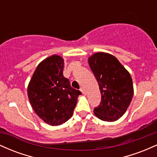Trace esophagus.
Listing matches in <instances>:
<instances>
[{"label":"esophagus","instance_id":"34e87169","mask_svg":"<svg viewBox=\"0 0 157 157\" xmlns=\"http://www.w3.org/2000/svg\"><path fill=\"white\" fill-rule=\"evenodd\" d=\"M80 91H81V92H82V94H86V92H85V91H84L83 88H81V89H80Z\"/></svg>","mask_w":157,"mask_h":157}]
</instances>
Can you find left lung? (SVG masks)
Here are the masks:
<instances>
[{
    "mask_svg": "<svg viewBox=\"0 0 157 157\" xmlns=\"http://www.w3.org/2000/svg\"><path fill=\"white\" fill-rule=\"evenodd\" d=\"M89 63L101 93V102L94 113L103 121H116L125 113L132 100L130 74L114 56L105 52L94 54Z\"/></svg>",
    "mask_w": 157,
    "mask_h": 157,
    "instance_id": "1",
    "label": "left lung"
}]
</instances>
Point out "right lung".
<instances>
[{
  "label": "right lung",
  "instance_id": "1",
  "mask_svg": "<svg viewBox=\"0 0 157 157\" xmlns=\"http://www.w3.org/2000/svg\"><path fill=\"white\" fill-rule=\"evenodd\" d=\"M64 60L54 55L40 63L28 86V97L36 114L50 125H60L72 116L80 91L63 76Z\"/></svg>",
  "mask_w": 157,
  "mask_h": 157
}]
</instances>
